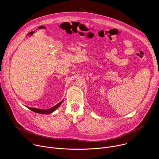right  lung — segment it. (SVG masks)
I'll list each match as a JSON object with an SVG mask.
<instances>
[{
	"instance_id": "1",
	"label": "right lung",
	"mask_w": 159,
	"mask_h": 159,
	"mask_svg": "<svg viewBox=\"0 0 159 159\" xmlns=\"http://www.w3.org/2000/svg\"><path fill=\"white\" fill-rule=\"evenodd\" d=\"M63 102V101H61L60 102H59L58 104H57V105L54 106L53 107H51L50 109H38V108H33V107H28V109H30V110L35 112H37V113H40V114H50V113L53 112V111H55L60 105Z\"/></svg>"
}]
</instances>
